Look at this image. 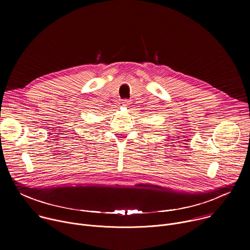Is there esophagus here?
Returning a JSON list of instances; mask_svg holds the SVG:
<instances>
[{
  "label": "esophagus",
  "mask_w": 250,
  "mask_h": 250,
  "mask_svg": "<svg viewBox=\"0 0 250 250\" xmlns=\"http://www.w3.org/2000/svg\"><path fill=\"white\" fill-rule=\"evenodd\" d=\"M129 104H130V101H128V100H123L122 103H121V104L123 106H127Z\"/></svg>",
  "instance_id": "1"
}]
</instances>
